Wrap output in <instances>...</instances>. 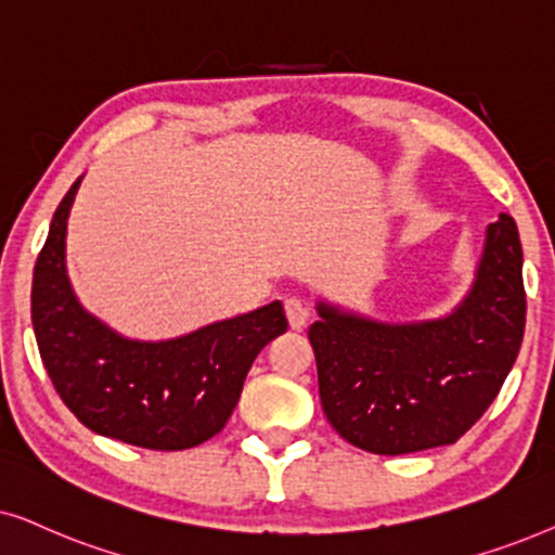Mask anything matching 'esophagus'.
Listing matches in <instances>:
<instances>
[{
  "label": "esophagus",
  "mask_w": 555,
  "mask_h": 555,
  "mask_svg": "<svg viewBox=\"0 0 555 555\" xmlns=\"http://www.w3.org/2000/svg\"><path fill=\"white\" fill-rule=\"evenodd\" d=\"M284 309H286V320H289L292 330H301L309 322V307L301 299L289 297L284 301Z\"/></svg>",
  "instance_id": "obj_1"
}]
</instances>
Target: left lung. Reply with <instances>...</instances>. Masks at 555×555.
<instances>
[{"instance_id":"left-lung-1","label":"left lung","mask_w":555,"mask_h":555,"mask_svg":"<svg viewBox=\"0 0 555 555\" xmlns=\"http://www.w3.org/2000/svg\"><path fill=\"white\" fill-rule=\"evenodd\" d=\"M309 327L322 411L352 447L411 454L454 444L500 393L526 332L515 220L487 225L475 282L452 312L380 322L317 301Z\"/></svg>"}]
</instances>
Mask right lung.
Returning a JSON list of instances; mask_svg holds the SVG:
<instances>
[{"label":"right lung","mask_w":555,"mask_h":555,"mask_svg":"<svg viewBox=\"0 0 555 555\" xmlns=\"http://www.w3.org/2000/svg\"><path fill=\"white\" fill-rule=\"evenodd\" d=\"M78 177L57 205L33 276V327L57 396L80 424L124 444L180 452L216 437L256 354L284 335L282 301L172 339H131L88 312L65 269Z\"/></svg>","instance_id":"add662e5"}]
</instances>
